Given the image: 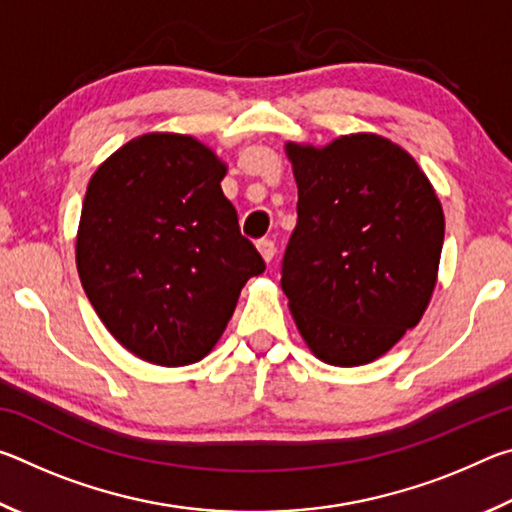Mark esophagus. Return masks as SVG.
<instances>
[{
    "instance_id": "obj_1",
    "label": "esophagus",
    "mask_w": 512,
    "mask_h": 512,
    "mask_svg": "<svg viewBox=\"0 0 512 512\" xmlns=\"http://www.w3.org/2000/svg\"><path fill=\"white\" fill-rule=\"evenodd\" d=\"M257 250H259V253H262L264 262L271 264L273 257H275V241L273 239H259L257 241Z\"/></svg>"
}]
</instances>
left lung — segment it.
Wrapping results in <instances>:
<instances>
[{
    "instance_id": "1",
    "label": "left lung",
    "mask_w": 512,
    "mask_h": 512,
    "mask_svg": "<svg viewBox=\"0 0 512 512\" xmlns=\"http://www.w3.org/2000/svg\"><path fill=\"white\" fill-rule=\"evenodd\" d=\"M298 223L282 291L311 352L332 366L381 357L418 325L436 287L443 207L418 164L377 135L287 144Z\"/></svg>"
}]
</instances>
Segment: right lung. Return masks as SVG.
I'll return each instance as SVG.
<instances>
[{
    "label": "right lung",
    "instance_id": "1",
    "mask_svg": "<svg viewBox=\"0 0 512 512\" xmlns=\"http://www.w3.org/2000/svg\"><path fill=\"white\" fill-rule=\"evenodd\" d=\"M225 167L187 135L151 133L110 155L83 201L76 266L94 311L135 357L201 361L264 259L221 192Z\"/></svg>",
    "mask_w": 512,
    "mask_h": 512
}]
</instances>
